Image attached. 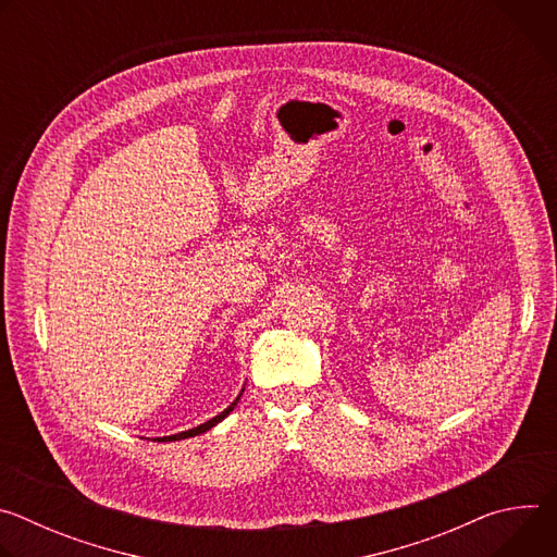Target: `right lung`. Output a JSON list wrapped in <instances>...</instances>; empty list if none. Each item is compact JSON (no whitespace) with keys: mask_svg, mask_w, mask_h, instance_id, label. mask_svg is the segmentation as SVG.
<instances>
[{"mask_svg":"<svg viewBox=\"0 0 557 557\" xmlns=\"http://www.w3.org/2000/svg\"><path fill=\"white\" fill-rule=\"evenodd\" d=\"M235 404H237V399L224 410V412H220L218 417H213L211 421H207V423H202V425H198V428H194V430H187V432H181V434H174V436H165V438H161V441H181V438H189V436H198V434H202V432H207V430H211L213 425H218L233 408H235Z\"/></svg>","mask_w":557,"mask_h":557,"instance_id":"add662e5","label":"right lung"}]
</instances>
